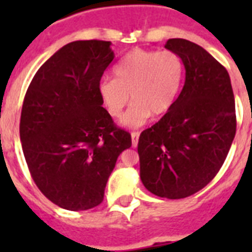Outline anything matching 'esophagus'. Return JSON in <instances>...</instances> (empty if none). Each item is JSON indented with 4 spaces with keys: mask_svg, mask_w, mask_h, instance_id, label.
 <instances>
[{
    "mask_svg": "<svg viewBox=\"0 0 252 252\" xmlns=\"http://www.w3.org/2000/svg\"><path fill=\"white\" fill-rule=\"evenodd\" d=\"M130 137H132V145L136 148L138 144V137H140V133H138V132H132V133H130Z\"/></svg>",
    "mask_w": 252,
    "mask_h": 252,
    "instance_id": "34e87169",
    "label": "esophagus"
}]
</instances>
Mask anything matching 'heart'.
<instances>
[{"label":"heart","mask_w":252,"mask_h":252,"mask_svg":"<svg viewBox=\"0 0 252 252\" xmlns=\"http://www.w3.org/2000/svg\"><path fill=\"white\" fill-rule=\"evenodd\" d=\"M115 80L104 78L99 95L112 118H119L129 100L122 124L129 128L144 126L152 115L162 116L171 110L184 78L183 60L171 51L133 49L114 70Z\"/></svg>","instance_id":"1"}]
</instances>
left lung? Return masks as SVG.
<instances>
[{"mask_svg": "<svg viewBox=\"0 0 252 252\" xmlns=\"http://www.w3.org/2000/svg\"><path fill=\"white\" fill-rule=\"evenodd\" d=\"M165 48L183 60L186 81L167 114L140 134V176L148 191L184 199L220 171L234 140V94L229 73L203 47L168 39Z\"/></svg>", "mask_w": 252, "mask_h": 252, "instance_id": "1", "label": "left lung"}]
</instances>
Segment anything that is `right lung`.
<instances>
[{"label": "right lung", "instance_id": "1", "mask_svg": "<svg viewBox=\"0 0 252 252\" xmlns=\"http://www.w3.org/2000/svg\"><path fill=\"white\" fill-rule=\"evenodd\" d=\"M114 57L111 41H72L39 68L23 100L19 134L31 176L68 211L102 203L118 157L132 145L99 95Z\"/></svg>", "mask_w": 252, "mask_h": 252}]
</instances>
